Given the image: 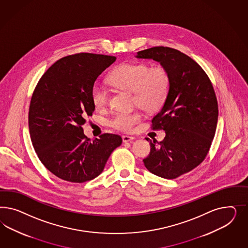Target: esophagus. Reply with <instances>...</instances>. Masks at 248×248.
I'll return each mask as SVG.
<instances>
[{
	"instance_id": "obj_1",
	"label": "esophagus",
	"mask_w": 248,
	"mask_h": 248,
	"mask_svg": "<svg viewBox=\"0 0 248 248\" xmlns=\"http://www.w3.org/2000/svg\"><path fill=\"white\" fill-rule=\"evenodd\" d=\"M135 139L134 136H129V135H123V142L124 143H128V142H132Z\"/></svg>"
}]
</instances>
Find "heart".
<instances>
[{
  "instance_id": "heart-1",
  "label": "heart",
  "mask_w": 248,
  "mask_h": 248,
  "mask_svg": "<svg viewBox=\"0 0 248 248\" xmlns=\"http://www.w3.org/2000/svg\"><path fill=\"white\" fill-rule=\"evenodd\" d=\"M110 83L120 89L134 94V103L148 111L158 109L164 104L170 87V75L163 65L150 67L147 63H122L110 74ZM91 97L97 109H105L109 103V93L101 83L93 84ZM143 120L140 111L119 112L110 120L112 127L130 133Z\"/></svg>"
}]
</instances>
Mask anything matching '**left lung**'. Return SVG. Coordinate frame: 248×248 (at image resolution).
Listing matches in <instances>:
<instances>
[{
  "instance_id": "1",
  "label": "left lung",
  "mask_w": 248,
  "mask_h": 248,
  "mask_svg": "<svg viewBox=\"0 0 248 248\" xmlns=\"http://www.w3.org/2000/svg\"><path fill=\"white\" fill-rule=\"evenodd\" d=\"M139 59H153L170 75V87L153 130H164L165 139L150 142L143 159L151 173L174 179L200 165L210 149L217 124L218 105L210 79L202 67L180 51L156 46L140 51Z\"/></svg>"
}]
</instances>
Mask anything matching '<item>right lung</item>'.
<instances>
[{"label": "right lung", "instance_id": "1", "mask_svg": "<svg viewBox=\"0 0 248 248\" xmlns=\"http://www.w3.org/2000/svg\"><path fill=\"white\" fill-rule=\"evenodd\" d=\"M116 57L76 53L55 62L38 82L31 99V140L43 165L54 175L71 183L97 177L120 135L103 134L91 140L82 125L95 106L91 92L98 76Z\"/></svg>", "mask_w": 248, "mask_h": 248}]
</instances>
